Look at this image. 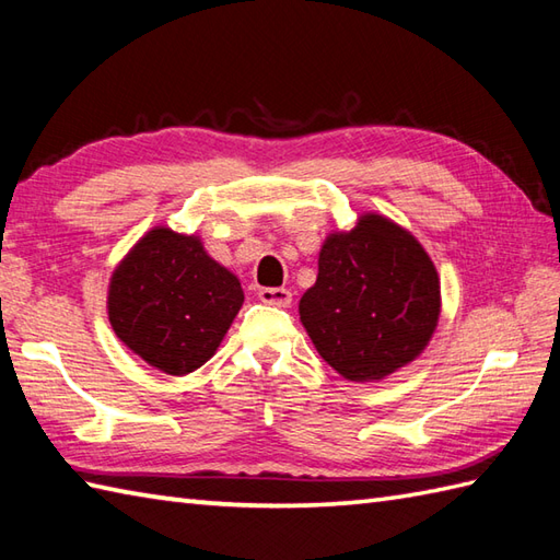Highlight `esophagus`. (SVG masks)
Masks as SVG:
<instances>
[{
	"instance_id": "obj_1",
	"label": "esophagus",
	"mask_w": 560,
	"mask_h": 560,
	"mask_svg": "<svg viewBox=\"0 0 560 560\" xmlns=\"http://www.w3.org/2000/svg\"><path fill=\"white\" fill-rule=\"evenodd\" d=\"M259 301L269 303V305H279V307H289L293 295L289 289H259Z\"/></svg>"
}]
</instances>
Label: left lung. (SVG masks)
Wrapping results in <instances>:
<instances>
[{
  "label": "left lung",
  "mask_w": 560,
  "mask_h": 560,
  "mask_svg": "<svg viewBox=\"0 0 560 560\" xmlns=\"http://www.w3.org/2000/svg\"><path fill=\"white\" fill-rule=\"evenodd\" d=\"M317 353L351 380L380 383L419 359L440 317V277L411 231L365 211L325 237L317 281L299 303Z\"/></svg>",
  "instance_id": "1"
}]
</instances>
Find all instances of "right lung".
Instances as JSON below:
<instances>
[{"mask_svg": "<svg viewBox=\"0 0 560 560\" xmlns=\"http://www.w3.org/2000/svg\"><path fill=\"white\" fill-rule=\"evenodd\" d=\"M243 301L241 281L207 253L197 233L153 225L117 261L108 319L141 361L187 375L217 353Z\"/></svg>", "mask_w": 560, "mask_h": 560, "instance_id": "obj_1", "label": "right lung"}]
</instances>
